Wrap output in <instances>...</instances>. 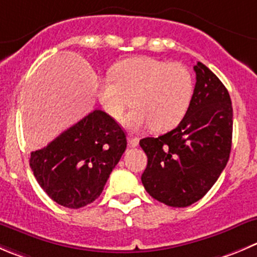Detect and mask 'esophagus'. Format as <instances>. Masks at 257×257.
Masks as SVG:
<instances>
[{
	"mask_svg": "<svg viewBox=\"0 0 257 257\" xmlns=\"http://www.w3.org/2000/svg\"><path fill=\"white\" fill-rule=\"evenodd\" d=\"M128 144L131 147H137L139 144V139L136 138V137H132L129 136L128 137Z\"/></svg>",
	"mask_w": 257,
	"mask_h": 257,
	"instance_id": "obj_1",
	"label": "esophagus"
}]
</instances>
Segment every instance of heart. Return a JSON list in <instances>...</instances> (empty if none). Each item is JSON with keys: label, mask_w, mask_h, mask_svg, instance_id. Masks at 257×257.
Instances as JSON below:
<instances>
[{"label": "heart", "mask_w": 257, "mask_h": 257, "mask_svg": "<svg viewBox=\"0 0 257 257\" xmlns=\"http://www.w3.org/2000/svg\"><path fill=\"white\" fill-rule=\"evenodd\" d=\"M192 73L179 62H168L151 56H137L118 62L111 76L98 84V98L106 113L115 120L123 116L132 131L151 125L164 132L181 123L193 98Z\"/></svg>", "instance_id": "heart-1"}]
</instances>
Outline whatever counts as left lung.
I'll use <instances>...</instances> for the list:
<instances>
[{
    "label": "left lung",
    "instance_id": "8db88e82",
    "mask_svg": "<svg viewBox=\"0 0 257 257\" xmlns=\"http://www.w3.org/2000/svg\"><path fill=\"white\" fill-rule=\"evenodd\" d=\"M181 123L158 138L141 139L148 163L142 183L154 200L172 207L197 202L216 183L230 158L232 104L220 79L202 62Z\"/></svg>",
    "mask_w": 257,
    "mask_h": 257
}]
</instances>
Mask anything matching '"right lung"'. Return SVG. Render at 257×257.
Segmentation results:
<instances>
[{
    "instance_id": "add662e5",
    "label": "right lung",
    "mask_w": 257,
    "mask_h": 257,
    "mask_svg": "<svg viewBox=\"0 0 257 257\" xmlns=\"http://www.w3.org/2000/svg\"><path fill=\"white\" fill-rule=\"evenodd\" d=\"M126 148L125 133L104 113L94 110L31 153L30 167L52 201L68 208L94 202Z\"/></svg>"
}]
</instances>
